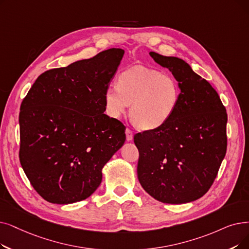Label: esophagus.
<instances>
[{
    "instance_id": "obj_1",
    "label": "esophagus",
    "mask_w": 249,
    "mask_h": 249,
    "mask_svg": "<svg viewBox=\"0 0 249 249\" xmlns=\"http://www.w3.org/2000/svg\"><path fill=\"white\" fill-rule=\"evenodd\" d=\"M125 133H126V139L128 140V142H131V140L133 139V132L130 130V129L127 128L125 130Z\"/></svg>"
}]
</instances>
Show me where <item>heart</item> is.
Returning <instances> with one entry per match:
<instances>
[{"mask_svg": "<svg viewBox=\"0 0 249 249\" xmlns=\"http://www.w3.org/2000/svg\"><path fill=\"white\" fill-rule=\"evenodd\" d=\"M181 89L171 74L137 66L119 75L116 86H109L104 94L106 112L118 119L128 105L133 124L142 130H154L165 125L174 115Z\"/></svg>", "mask_w": 249, "mask_h": 249, "instance_id": "b5f03b06", "label": "heart"}]
</instances>
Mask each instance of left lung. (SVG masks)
Wrapping results in <instances>:
<instances>
[{
	"instance_id": "obj_1",
	"label": "left lung",
	"mask_w": 249,
	"mask_h": 249,
	"mask_svg": "<svg viewBox=\"0 0 249 249\" xmlns=\"http://www.w3.org/2000/svg\"><path fill=\"white\" fill-rule=\"evenodd\" d=\"M150 57L169 69L181 93L170 120L134 135L139 151L137 177L155 199L180 204L209 191L227 150V113L218 92L189 64L177 57Z\"/></svg>"
}]
</instances>
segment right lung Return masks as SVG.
I'll list each match as a JSON object with an SVG mask.
<instances>
[{"instance_id":"obj_1","label":"right lung","mask_w":249,"mask_h":249,"mask_svg":"<svg viewBox=\"0 0 249 249\" xmlns=\"http://www.w3.org/2000/svg\"><path fill=\"white\" fill-rule=\"evenodd\" d=\"M124 51L109 49L40 74L20 107V164L52 203L90 196L104 166L124 144L125 126L104 114V94Z\"/></svg>"}]
</instances>
